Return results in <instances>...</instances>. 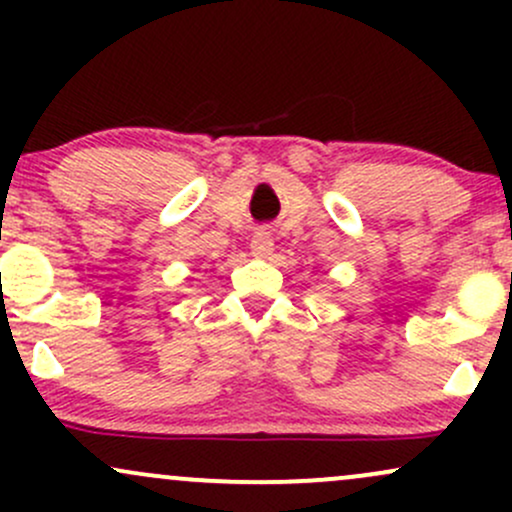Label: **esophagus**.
<instances>
[{
  "label": "esophagus",
  "instance_id": "obj_1",
  "mask_svg": "<svg viewBox=\"0 0 512 512\" xmlns=\"http://www.w3.org/2000/svg\"><path fill=\"white\" fill-rule=\"evenodd\" d=\"M250 248H252V255H257V257L272 255V250H274L272 233L264 231V228H260V231H255V236H252V240H250Z\"/></svg>",
  "mask_w": 512,
  "mask_h": 512
}]
</instances>
